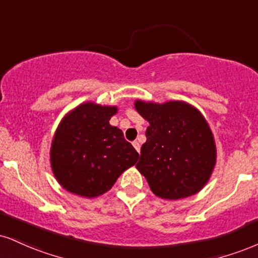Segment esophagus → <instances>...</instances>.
<instances>
[{"instance_id":"esophagus-1","label":"esophagus","mask_w":258,"mask_h":258,"mask_svg":"<svg viewBox=\"0 0 258 258\" xmlns=\"http://www.w3.org/2000/svg\"><path fill=\"white\" fill-rule=\"evenodd\" d=\"M132 144H133V147H135V149H136V150H137V151H138V153H139V151H141V144H139V142H137V141H135V142H133V143H132Z\"/></svg>"}]
</instances>
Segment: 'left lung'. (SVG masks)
I'll return each instance as SVG.
<instances>
[{"label": "left lung", "mask_w": 258, "mask_h": 258, "mask_svg": "<svg viewBox=\"0 0 258 258\" xmlns=\"http://www.w3.org/2000/svg\"><path fill=\"white\" fill-rule=\"evenodd\" d=\"M135 107L150 123L136 167L151 191L166 200L197 194L209 180L216 161L213 133L202 114L179 101H137Z\"/></svg>", "instance_id": "1"}]
</instances>
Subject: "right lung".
<instances>
[{"mask_svg": "<svg viewBox=\"0 0 258 258\" xmlns=\"http://www.w3.org/2000/svg\"><path fill=\"white\" fill-rule=\"evenodd\" d=\"M116 107L84 103L62 120L52 139L50 161L57 181L72 194L97 197L138 161L139 154L111 126Z\"/></svg>", "mask_w": 258, "mask_h": 258, "instance_id": "right-lung-1", "label": "right lung"}]
</instances>
